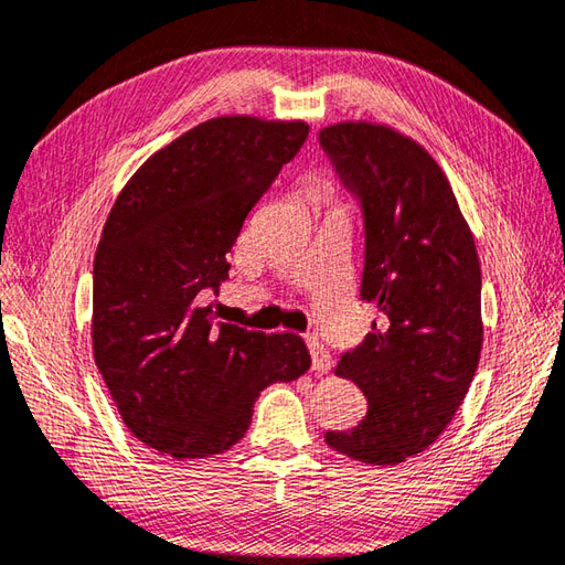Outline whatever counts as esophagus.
I'll use <instances>...</instances> for the list:
<instances>
[{"instance_id": "1", "label": "esophagus", "mask_w": 565, "mask_h": 565, "mask_svg": "<svg viewBox=\"0 0 565 565\" xmlns=\"http://www.w3.org/2000/svg\"><path fill=\"white\" fill-rule=\"evenodd\" d=\"M308 350H311V360H313V370L318 374L328 372L330 367H333V358L328 355V350L323 348V342H320L318 338H308Z\"/></svg>"}]
</instances>
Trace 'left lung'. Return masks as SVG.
<instances>
[{"instance_id":"obj_1","label":"left lung","mask_w":565,"mask_h":565,"mask_svg":"<svg viewBox=\"0 0 565 565\" xmlns=\"http://www.w3.org/2000/svg\"><path fill=\"white\" fill-rule=\"evenodd\" d=\"M320 143L362 198L367 252L360 296L384 316L335 377L367 396V416L326 444L367 466H402L444 434L478 372L482 276L446 171L414 137L345 119Z\"/></svg>"}]
</instances>
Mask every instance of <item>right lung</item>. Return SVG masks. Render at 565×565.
<instances>
[{"label":"right lung","instance_id":"right-lung-1","mask_svg":"<svg viewBox=\"0 0 565 565\" xmlns=\"http://www.w3.org/2000/svg\"><path fill=\"white\" fill-rule=\"evenodd\" d=\"M308 137L301 119L223 115L143 161L93 267V355L125 426L173 460L239 444L274 382L311 367L303 338L217 323L195 296L227 279L254 203Z\"/></svg>","mask_w":565,"mask_h":565}]
</instances>
